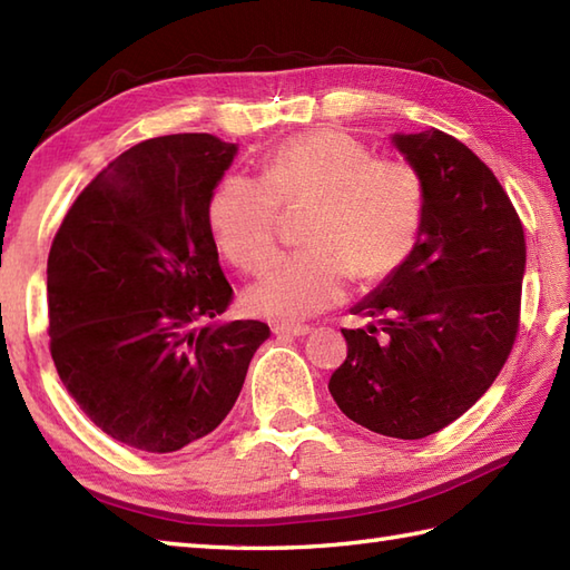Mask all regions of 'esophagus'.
Instances as JSON below:
<instances>
[{"mask_svg":"<svg viewBox=\"0 0 570 570\" xmlns=\"http://www.w3.org/2000/svg\"><path fill=\"white\" fill-rule=\"evenodd\" d=\"M274 335L276 337H301L311 333V325H294V323H276L274 325Z\"/></svg>","mask_w":570,"mask_h":570,"instance_id":"obj_1","label":"esophagus"}]
</instances>
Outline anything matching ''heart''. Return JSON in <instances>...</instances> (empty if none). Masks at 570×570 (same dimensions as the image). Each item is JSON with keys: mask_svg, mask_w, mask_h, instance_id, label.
Segmentation results:
<instances>
[{"mask_svg": "<svg viewBox=\"0 0 570 570\" xmlns=\"http://www.w3.org/2000/svg\"><path fill=\"white\" fill-rule=\"evenodd\" d=\"M423 180L399 156H372L337 129L288 137L264 156L262 178L227 174L215 186L208 223L217 249L239 272L274 257L282 208L308 205L301 249L276 259L245 304L257 316L296 323L341 304L350 276L377 282L414 252L423 220Z\"/></svg>", "mask_w": 570, "mask_h": 570, "instance_id": "obj_1", "label": "heart"}]
</instances>
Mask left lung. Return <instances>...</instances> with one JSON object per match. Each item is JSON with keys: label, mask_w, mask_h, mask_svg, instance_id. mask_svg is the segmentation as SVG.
<instances>
[{"label": "left lung", "mask_w": 570, "mask_h": 570, "mask_svg": "<svg viewBox=\"0 0 570 570\" xmlns=\"http://www.w3.org/2000/svg\"><path fill=\"white\" fill-rule=\"evenodd\" d=\"M423 180L411 257L353 308L347 357L328 390L347 419L390 439L445 429L510 357L522 313L524 227L485 161L441 129L396 135Z\"/></svg>", "instance_id": "1"}]
</instances>
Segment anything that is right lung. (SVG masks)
<instances>
[{
    "mask_svg": "<svg viewBox=\"0 0 570 570\" xmlns=\"http://www.w3.org/2000/svg\"><path fill=\"white\" fill-rule=\"evenodd\" d=\"M237 147L213 135L139 141L107 164L48 252V335L58 377L95 426L174 453L235 406L262 321L215 323L233 301L208 223Z\"/></svg>",
    "mask_w": 570,
    "mask_h": 570,
    "instance_id": "obj_1",
    "label": "right lung"
}]
</instances>
